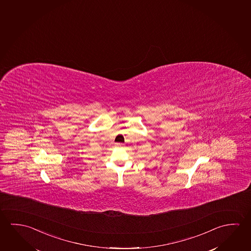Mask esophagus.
I'll return each mask as SVG.
<instances>
[{
	"instance_id": "1",
	"label": "esophagus",
	"mask_w": 251,
	"mask_h": 251,
	"mask_svg": "<svg viewBox=\"0 0 251 251\" xmlns=\"http://www.w3.org/2000/svg\"><path fill=\"white\" fill-rule=\"evenodd\" d=\"M123 144L122 143H117L116 144V147H118V148H123Z\"/></svg>"
}]
</instances>
